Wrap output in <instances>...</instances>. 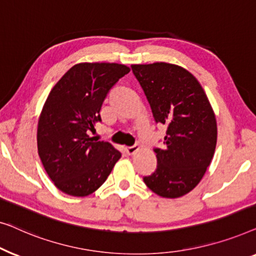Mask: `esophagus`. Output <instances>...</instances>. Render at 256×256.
Here are the masks:
<instances>
[{
	"label": "esophagus",
	"mask_w": 256,
	"mask_h": 256,
	"mask_svg": "<svg viewBox=\"0 0 256 256\" xmlns=\"http://www.w3.org/2000/svg\"><path fill=\"white\" fill-rule=\"evenodd\" d=\"M125 150H126V153L130 154V156H132V154H134L136 150H139V146L138 145L130 146V147H126V148H125Z\"/></svg>",
	"instance_id": "34e87169"
}]
</instances>
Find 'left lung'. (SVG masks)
<instances>
[{"label": "left lung", "mask_w": 256, "mask_h": 256, "mask_svg": "<svg viewBox=\"0 0 256 256\" xmlns=\"http://www.w3.org/2000/svg\"><path fill=\"white\" fill-rule=\"evenodd\" d=\"M152 109L154 120L167 126L156 172L144 182L156 195L178 198L195 188L214 158L217 122L200 82L176 64H132Z\"/></svg>", "instance_id": "1"}]
</instances>
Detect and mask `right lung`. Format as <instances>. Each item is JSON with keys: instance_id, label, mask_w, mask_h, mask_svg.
<instances>
[{"instance_id": "right-lung-1", "label": "right lung", "mask_w": 256, "mask_h": 256, "mask_svg": "<svg viewBox=\"0 0 256 256\" xmlns=\"http://www.w3.org/2000/svg\"><path fill=\"white\" fill-rule=\"evenodd\" d=\"M130 72L125 64H75L58 81L38 122V154L50 178L61 192L84 197L106 182L122 154L89 132L100 122L108 92Z\"/></svg>"}]
</instances>
